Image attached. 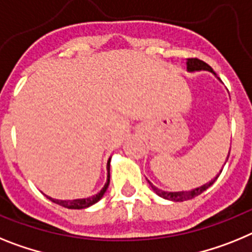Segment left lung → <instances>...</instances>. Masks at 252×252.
<instances>
[{
	"instance_id": "8db88e82",
	"label": "left lung",
	"mask_w": 252,
	"mask_h": 252,
	"mask_svg": "<svg viewBox=\"0 0 252 252\" xmlns=\"http://www.w3.org/2000/svg\"><path fill=\"white\" fill-rule=\"evenodd\" d=\"M187 69H188V72L209 71V72H212V73H213L216 77H217V74H216V72L212 69L211 65H208L207 63L203 62V61H200V60H198V58H189V60H187ZM217 78L220 80V77H217ZM228 156H229V153H228ZM228 156H227V159H228ZM220 172L222 171H220ZM218 176H220V175H217V176H216L213 180L209 181V183L204 184V185H202V187L195 188V189L189 190V191H165V190H161V189H158V188L155 187V185H153L150 180H147V181H148V184L151 185V188H152L153 191L156 192L158 196H161V198L167 199V200H172V202H184V200H189V199H192V198H195V196L200 195L203 191H205L208 188L211 187L214 181L217 180Z\"/></svg>"
}]
</instances>
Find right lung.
Segmentation results:
<instances>
[{"label":"right lung","mask_w":252,"mask_h":252,"mask_svg":"<svg viewBox=\"0 0 252 252\" xmlns=\"http://www.w3.org/2000/svg\"><path fill=\"white\" fill-rule=\"evenodd\" d=\"M106 170H108V178H106V183H105L104 188L100 190L97 194L93 196H89V198H84V199H73V200H60V199H53L50 198V196H47L49 200H52L56 204H60L64 208H68V209H85V208H89L91 205H94L95 203H97L100 199L104 196L105 191L108 189L109 183H110V158L108 159V165H106Z\"/></svg>","instance_id":"obj_1"}]
</instances>
